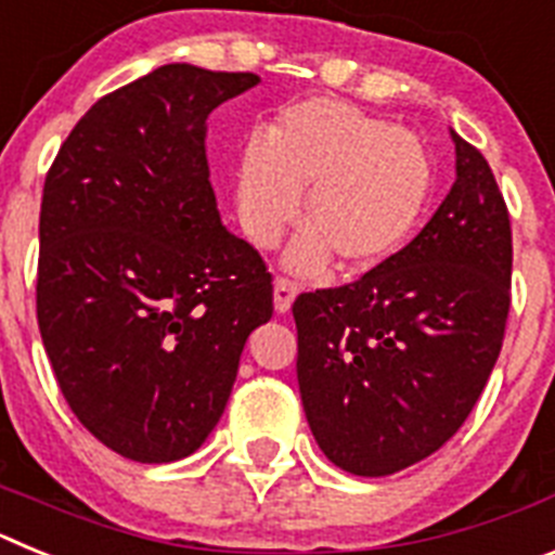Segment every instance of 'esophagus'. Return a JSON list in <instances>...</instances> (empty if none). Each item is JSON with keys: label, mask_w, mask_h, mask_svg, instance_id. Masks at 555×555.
I'll use <instances>...</instances> for the list:
<instances>
[{"label": "esophagus", "mask_w": 555, "mask_h": 555, "mask_svg": "<svg viewBox=\"0 0 555 555\" xmlns=\"http://www.w3.org/2000/svg\"><path fill=\"white\" fill-rule=\"evenodd\" d=\"M297 292H300V286H297V281H292V278H283V274H278L274 278V308L281 313H286L288 308H292L294 297H297Z\"/></svg>", "instance_id": "esophagus-1"}]
</instances>
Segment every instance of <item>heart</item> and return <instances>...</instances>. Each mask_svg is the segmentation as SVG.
Listing matches in <instances>:
<instances>
[{
    "label": "heart",
    "instance_id": "heart-1",
    "mask_svg": "<svg viewBox=\"0 0 555 555\" xmlns=\"http://www.w3.org/2000/svg\"><path fill=\"white\" fill-rule=\"evenodd\" d=\"M311 233L292 253L300 269L327 255L341 272H370L409 242L430 194V160L414 132L336 100H308L278 116L269 144L249 141L238 166V214L258 247H274L300 219Z\"/></svg>",
    "mask_w": 555,
    "mask_h": 555
}]
</instances>
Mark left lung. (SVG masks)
<instances>
[{
	"instance_id": "obj_1",
	"label": "left lung",
	"mask_w": 555,
	"mask_h": 555,
	"mask_svg": "<svg viewBox=\"0 0 555 555\" xmlns=\"http://www.w3.org/2000/svg\"><path fill=\"white\" fill-rule=\"evenodd\" d=\"M455 183L430 222L345 286L294 300L297 384L322 453L391 475L453 439L506 336L512 222L487 158L455 135Z\"/></svg>"
}]
</instances>
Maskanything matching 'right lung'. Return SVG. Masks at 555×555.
I'll list each match as a JSON object with an SVG mask.
<instances>
[{
	"mask_svg": "<svg viewBox=\"0 0 555 555\" xmlns=\"http://www.w3.org/2000/svg\"><path fill=\"white\" fill-rule=\"evenodd\" d=\"M253 72L169 63L68 132L41 199L36 311L68 409L113 453L185 459L219 423L244 341L272 320L261 253L222 228L208 116Z\"/></svg>",
	"mask_w": 555,
	"mask_h": 555,
	"instance_id": "1",
	"label": "right lung"
}]
</instances>
